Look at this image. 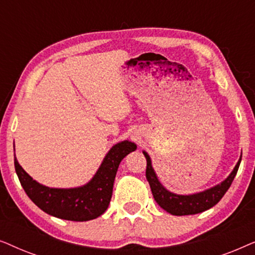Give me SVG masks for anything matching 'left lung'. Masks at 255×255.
I'll list each match as a JSON object with an SVG mask.
<instances>
[{
    "mask_svg": "<svg viewBox=\"0 0 255 255\" xmlns=\"http://www.w3.org/2000/svg\"><path fill=\"white\" fill-rule=\"evenodd\" d=\"M145 155L147 167H146V179H147L149 187H151L153 197L156 203L161 207L163 210L169 212L174 216H187V215H196L210 209L221 201L224 194L231 186L233 179H235L237 172H238L240 161H242V155L235 166V168L230 175L226 177L221 183L216 186L208 188L203 191L189 195H179L172 193L162 186L155 174V170L152 166V160L149 158L148 153L142 151Z\"/></svg>",
    "mask_w": 255,
    "mask_h": 255,
    "instance_id": "obj_1",
    "label": "left lung"
}]
</instances>
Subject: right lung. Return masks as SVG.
<instances>
[{"mask_svg":"<svg viewBox=\"0 0 255 255\" xmlns=\"http://www.w3.org/2000/svg\"><path fill=\"white\" fill-rule=\"evenodd\" d=\"M137 149L134 142L123 140L115 144L89 182L75 188H51L37 182L17 161L15 169L30 200L46 214L73 222L92 221L109 207L118 166L128 153Z\"/></svg>","mask_w":255,"mask_h":255,"instance_id":"1","label":"right lung"}]
</instances>
